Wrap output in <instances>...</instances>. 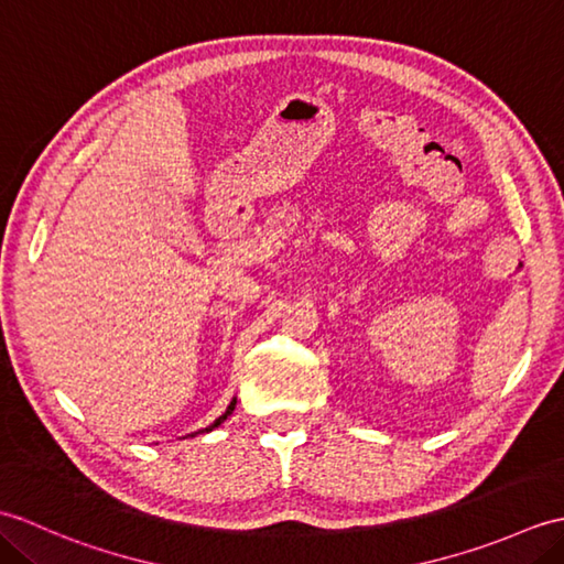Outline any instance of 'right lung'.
I'll return each instance as SVG.
<instances>
[{
  "label": "right lung",
  "instance_id": "right-lung-1",
  "mask_svg": "<svg viewBox=\"0 0 564 564\" xmlns=\"http://www.w3.org/2000/svg\"><path fill=\"white\" fill-rule=\"evenodd\" d=\"M235 404H237V400L232 398V402H230V404H227V410H225V414H220L218 419H215V422H213L210 426H206V429H200V431H196V434H208V431H213L215 426H220V424L225 422V419H227V416H230V414L235 412ZM191 436H194V434H191Z\"/></svg>",
  "mask_w": 564,
  "mask_h": 564
}]
</instances>
